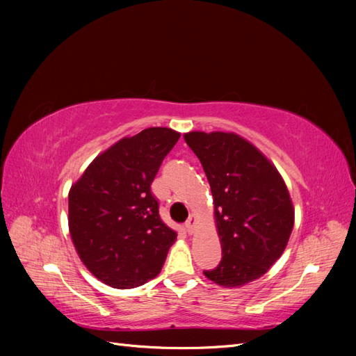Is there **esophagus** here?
I'll use <instances>...</instances> for the list:
<instances>
[{"instance_id": "34e87169", "label": "esophagus", "mask_w": 356, "mask_h": 356, "mask_svg": "<svg viewBox=\"0 0 356 356\" xmlns=\"http://www.w3.org/2000/svg\"><path fill=\"white\" fill-rule=\"evenodd\" d=\"M195 226H197V218H195L194 214H191L190 217H188V220H186V223H185L186 232H188V234H194Z\"/></svg>"}]
</instances>
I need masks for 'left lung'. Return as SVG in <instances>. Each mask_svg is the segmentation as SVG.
<instances>
[{
  "instance_id": "1",
  "label": "left lung",
  "mask_w": 356,
  "mask_h": 356,
  "mask_svg": "<svg viewBox=\"0 0 356 356\" xmlns=\"http://www.w3.org/2000/svg\"><path fill=\"white\" fill-rule=\"evenodd\" d=\"M184 139L208 177L222 245V261L203 274L223 287L245 286L284 252L295 218L289 191L274 163L236 133L190 131Z\"/></svg>"
}]
</instances>
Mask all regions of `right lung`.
<instances>
[{
    "label": "right lung",
    "instance_id": "obj_1",
    "mask_svg": "<svg viewBox=\"0 0 356 356\" xmlns=\"http://www.w3.org/2000/svg\"><path fill=\"white\" fill-rule=\"evenodd\" d=\"M180 133L145 128L113 143L69 193V231L81 261L116 289L145 284L161 272L177 234L159 217L151 194L163 157Z\"/></svg>",
    "mask_w": 356,
    "mask_h": 356
}]
</instances>
